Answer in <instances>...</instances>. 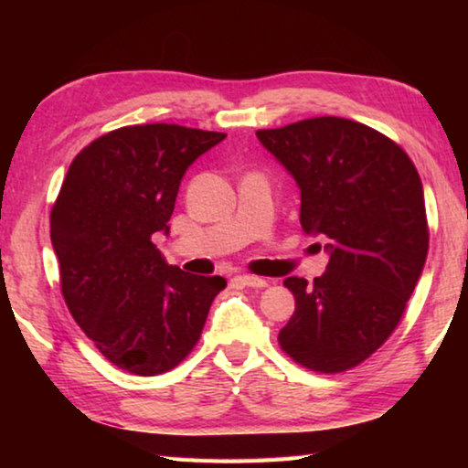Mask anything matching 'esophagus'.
Returning a JSON list of instances; mask_svg holds the SVG:
<instances>
[{
  "label": "esophagus",
  "mask_w": 468,
  "mask_h": 468,
  "mask_svg": "<svg viewBox=\"0 0 468 468\" xmlns=\"http://www.w3.org/2000/svg\"><path fill=\"white\" fill-rule=\"evenodd\" d=\"M237 281L243 282L245 287H253V289L268 287L266 279H260V276H251V274H239V276H237Z\"/></svg>",
  "instance_id": "esophagus-1"
}]
</instances>
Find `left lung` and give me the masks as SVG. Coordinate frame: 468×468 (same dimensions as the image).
<instances>
[{
  "instance_id": "8db88e82",
  "label": "left lung",
  "mask_w": 468,
  "mask_h": 468,
  "mask_svg": "<svg viewBox=\"0 0 468 468\" xmlns=\"http://www.w3.org/2000/svg\"><path fill=\"white\" fill-rule=\"evenodd\" d=\"M256 136L295 179L301 227L322 237L328 253L314 284L284 281L295 314L279 343L307 369H351L392 335L423 272L430 233L421 177L390 138L343 117Z\"/></svg>"
}]
</instances>
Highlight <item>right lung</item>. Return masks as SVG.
I'll return each mask as SVG.
<instances>
[{
    "mask_svg": "<svg viewBox=\"0 0 468 468\" xmlns=\"http://www.w3.org/2000/svg\"><path fill=\"white\" fill-rule=\"evenodd\" d=\"M227 133L176 123L128 125L90 142L69 165L51 210L61 292L86 336L125 371L156 376L192 351L223 276L187 274L153 243L169 235L196 158Z\"/></svg>",
    "mask_w": 468,
    "mask_h": 468,
    "instance_id": "add662e5",
    "label": "right lung"
}]
</instances>
